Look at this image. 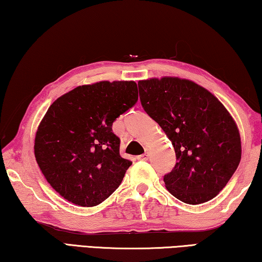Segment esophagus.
Wrapping results in <instances>:
<instances>
[{"label": "esophagus", "instance_id": "34e87169", "mask_svg": "<svg viewBox=\"0 0 262 262\" xmlns=\"http://www.w3.org/2000/svg\"><path fill=\"white\" fill-rule=\"evenodd\" d=\"M140 159V161H148L149 159V154L148 152H144L143 155H141V156L137 157Z\"/></svg>", "mask_w": 262, "mask_h": 262}]
</instances>
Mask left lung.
<instances>
[{
    "instance_id": "8db88e82",
    "label": "left lung",
    "mask_w": 262,
    "mask_h": 262,
    "mask_svg": "<svg viewBox=\"0 0 262 262\" xmlns=\"http://www.w3.org/2000/svg\"><path fill=\"white\" fill-rule=\"evenodd\" d=\"M139 89L144 111L176 151V166L164 176L166 189L188 205L214 199L242 158L241 134L232 115L211 92L186 78H148L139 82Z\"/></svg>"
}]
</instances>
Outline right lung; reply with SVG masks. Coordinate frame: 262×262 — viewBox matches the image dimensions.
<instances>
[{
    "instance_id": "1",
    "label": "right lung",
    "mask_w": 262,
    "mask_h": 262,
    "mask_svg": "<svg viewBox=\"0 0 262 262\" xmlns=\"http://www.w3.org/2000/svg\"><path fill=\"white\" fill-rule=\"evenodd\" d=\"M139 98L134 81H101L59 97L38 126L34 156L66 200L95 207L119 187L132 162L120 156L113 121Z\"/></svg>"
}]
</instances>
